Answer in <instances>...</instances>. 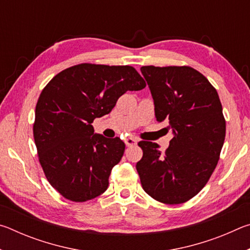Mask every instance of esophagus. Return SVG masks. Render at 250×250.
I'll return each mask as SVG.
<instances>
[{"label": "esophagus", "instance_id": "34e87169", "mask_svg": "<svg viewBox=\"0 0 250 250\" xmlns=\"http://www.w3.org/2000/svg\"><path fill=\"white\" fill-rule=\"evenodd\" d=\"M125 146H135L138 143V140L135 138H133V137H129V138H126L125 139Z\"/></svg>", "mask_w": 250, "mask_h": 250}]
</instances>
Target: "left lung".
Wrapping results in <instances>:
<instances>
[{"label": "left lung", "instance_id": "1", "mask_svg": "<svg viewBox=\"0 0 250 250\" xmlns=\"http://www.w3.org/2000/svg\"><path fill=\"white\" fill-rule=\"evenodd\" d=\"M156 121H166L173 139L164 153L158 143L140 141L137 163L142 188L164 204H182L204 188L217 166L226 121L218 94L188 66H142Z\"/></svg>", "mask_w": 250, "mask_h": 250}]
</instances>
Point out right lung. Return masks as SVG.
I'll use <instances>...</instances> for the list:
<instances>
[{
  "label": "right lung",
  "mask_w": 250,
  "mask_h": 250,
  "mask_svg": "<svg viewBox=\"0 0 250 250\" xmlns=\"http://www.w3.org/2000/svg\"><path fill=\"white\" fill-rule=\"evenodd\" d=\"M146 86L131 66L79 64L61 71L42 91L34 140L46 179L65 198L86 202L103 194L125 143L94 133L92 122L111 111L125 91Z\"/></svg>",
  "instance_id": "right-lung-1"
}]
</instances>
